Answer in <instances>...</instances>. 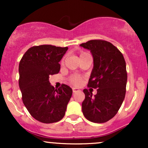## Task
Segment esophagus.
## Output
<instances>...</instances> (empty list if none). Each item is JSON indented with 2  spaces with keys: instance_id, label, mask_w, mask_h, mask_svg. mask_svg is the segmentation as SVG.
<instances>
[{
  "instance_id": "1",
  "label": "esophagus",
  "mask_w": 148,
  "mask_h": 148,
  "mask_svg": "<svg viewBox=\"0 0 148 148\" xmlns=\"http://www.w3.org/2000/svg\"><path fill=\"white\" fill-rule=\"evenodd\" d=\"M72 91L74 93H76L77 92H79L80 90L79 88H72Z\"/></svg>"
}]
</instances>
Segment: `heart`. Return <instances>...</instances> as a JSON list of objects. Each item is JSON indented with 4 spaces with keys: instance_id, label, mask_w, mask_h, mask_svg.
<instances>
[{
    "instance_id": "b5f03b06",
    "label": "heart",
    "mask_w": 148,
    "mask_h": 148,
    "mask_svg": "<svg viewBox=\"0 0 148 148\" xmlns=\"http://www.w3.org/2000/svg\"><path fill=\"white\" fill-rule=\"evenodd\" d=\"M86 53H82L81 54L80 56H82L86 55ZM69 81H70V83L72 85H74V86H79V85L81 84V81H82V78L81 77V76L78 75V74H74V75H72L69 79Z\"/></svg>"
}]
</instances>
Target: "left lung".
Listing matches in <instances>:
<instances>
[{
	"label": "left lung",
	"mask_w": 148,
	"mask_h": 148,
	"mask_svg": "<svg viewBox=\"0 0 148 148\" xmlns=\"http://www.w3.org/2000/svg\"><path fill=\"white\" fill-rule=\"evenodd\" d=\"M80 46L90 50L93 57V69L88 86L97 88L94 97L91 92L84 90L83 113L92 123H106L116 115L125 99L126 62L121 52L107 41L90 40Z\"/></svg>",
	"instance_id": "obj_1"
}]
</instances>
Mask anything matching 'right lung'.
I'll return each mask as SVG.
<instances>
[{"instance_id": "add662e5", "label": "right lung", "mask_w": 148, "mask_h": 148, "mask_svg": "<svg viewBox=\"0 0 148 148\" xmlns=\"http://www.w3.org/2000/svg\"><path fill=\"white\" fill-rule=\"evenodd\" d=\"M67 47L35 46L22 57L18 65V85L25 108L35 120L43 123L60 121L64 117L72 89L62 84L55 89L49 76L60 71L59 62Z\"/></svg>"}]
</instances>
